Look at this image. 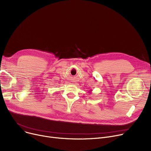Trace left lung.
<instances>
[{
    "mask_svg": "<svg viewBox=\"0 0 151 151\" xmlns=\"http://www.w3.org/2000/svg\"><path fill=\"white\" fill-rule=\"evenodd\" d=\"M91 92H90V93H91Z\"/></svg>",
    "mask_w": 151,
    "mask_h": 151,
    "instance_id": "1",
    "label": "left lung"
}]
</instances>
